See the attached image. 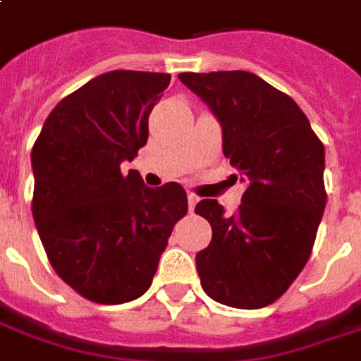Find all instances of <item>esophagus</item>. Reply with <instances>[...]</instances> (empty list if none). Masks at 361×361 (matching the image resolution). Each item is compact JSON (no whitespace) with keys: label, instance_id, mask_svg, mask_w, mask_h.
<instances>
[{"label":"esophagus","instance_id":"obj_1","mask_svg":"<svg viewBox=\"0 0 361 361\" xmlns=\"http://www.w3.org/2000/svg\"><path fill=\"white\" fill-rule=\"evenodd\" d=\"M188 201H189V210L193 212V210H195V204L199 202V197H197V195L191 193V191H189V193H188Z\"/></svg>","mask_w":361,"mask_h":361}]
</instances>
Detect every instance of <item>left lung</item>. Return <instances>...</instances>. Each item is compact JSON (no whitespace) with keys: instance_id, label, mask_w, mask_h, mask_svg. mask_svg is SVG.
I'll return each instance as SVG.
<instances>
[{"instance_id":"1","label":"left lung","mask_w":361,"mask_h":361,"mask_svg":"<svg viewBox=\"0 0 361 361\" xmlns=\"http://www.w3.org/2000/svg\"><path fill=\"white\" fill-rule=\"evenodd\" d=\"M178 78L218 118L224 157L247 181L235 214L214 199L195 207L212 228V241L195 258L202 289L231 308H264L308 262L327 201L325 149L300 106L252 72Z\"/></svg>"}]
</instances>
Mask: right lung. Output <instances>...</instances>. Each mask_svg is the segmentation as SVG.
Returning a JSON list of instances; mask_svg holds the SVG:
<instances>
[{"label":"right lung","instance_id":"right-lung-1","mask_svg":"<svg viewBox=\"0 0 361 361\" xmlns=\"http://www.w3.org/2000/svg\"><path fill=\"white\" fill-rule=\"evenodd\" d=\"M170 74L113 71L66 95L32 147V216L57 276L99 304L140 298L159 268L188 195L170 181L124 176L149 137V114Z\"/></svg>","mask_w":361,"mask_h":361}]
</instances>
